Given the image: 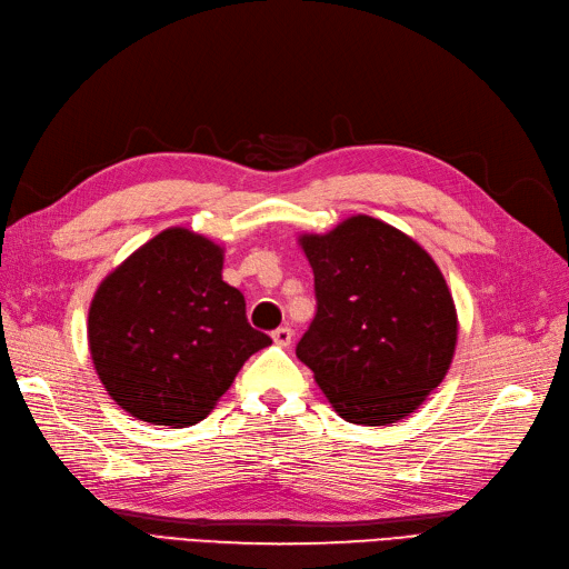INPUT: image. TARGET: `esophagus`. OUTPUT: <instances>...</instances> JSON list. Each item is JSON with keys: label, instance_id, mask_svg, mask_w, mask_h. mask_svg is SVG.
Listing matches in <instances>:
<instances>
[{"label": "esophagus", "instance_id": "obj_1", "mask_svg": "<svg viewBox=\"0 0 569 569\" xmlns=\"http://www.w3.org/2000/svg\"><path fill=\"white\" fill-rule=\"evenodd\" d=\"M271 338H273V342H277L279 347H288L290 340H292V331H290L288 326H281V328H277V331L271 333Z\"/></svg>", "mask_w": 569, "mask_h": 569}]
</instances>
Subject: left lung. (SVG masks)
<instances>
[{
    "label": "left lung",
    "mask_w": 569,
    "mask_h": 569,
    "mask_svg": "<svg viewBox=\"0 0 569 569\" xmlns=\"http://www.w3.org/2000/svg\"><path fill=\"white\" fill-rule=\"evenodd\" d=\"M317 317L298 359L347 423L390 426L445 380L458 338L451 290L428 250L369 214L298 238Z\"/></svg>",
    "instance_id": "left-lung-1"
}]
</instances>
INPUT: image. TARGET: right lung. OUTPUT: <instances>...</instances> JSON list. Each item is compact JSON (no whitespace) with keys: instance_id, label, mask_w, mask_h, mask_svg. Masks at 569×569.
Wrapping results in <instances>:
<instances>
[{"instance_id":"obj_1","label":"right lung","mask_w":569,"mask_h":569,"mask_svg":"<svg viewBox=\"0 0 569 569\" xmlns=\"http://www.w3.org/2000/svg\"><path fill=\"white\" fill-rule=\"evenodd\" d=\"M224 248L184 227L146 241L99 283L87 340L106 392L153 426L203 420L271 345L246 319L241 290L222 281Z\"/></svg>"}]
</instances>
